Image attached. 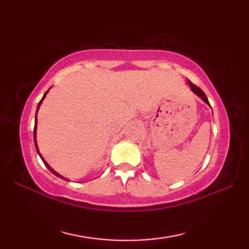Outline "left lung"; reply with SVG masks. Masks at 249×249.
<instances>
[{"instance_id": "1", "label": "left lung", "mask_w": 249, "mask_h": 249, "mask_svg": "<svg viewBox=\"0 0 249 249\" xmlns=\"http://www.w3.org/2000/svg\"><path fill=\"white\" fill-rule=\"evenodd\" d=\"M188 84H189L190 89H192V91H193L195 94H197L198 96H199L201 99H202L204 103H206V104H208V105H210L209 100H208V97H206V95L204 94V92L202 91V89H201L199 87L195 86V84H194L192 81H188Z\"/></svg>"}]
</instances>
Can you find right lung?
<instances>
[{"label": "right lung", "mask_w": 249, "mask_h": 249, "mask_svg": "<svg viewBox=\"0 0 249 249\" xmlns=\"http://www.w3.org/2000/svg\"><path fill=\"white\" fill-rule=\"evenodd\" d=\"M49 89H48V91H47L45 94H44V96H43V98H41L40 99V102L38 103V106H37V111H38V109H39V106L41 105V103H43V99L46 97V95H47V93H48L49 92ZM37 111H36V114H37ZM36 127H37V118H36V116H35V126H34V142H35V147H36V151H37V153H38V154H39V156H40V158H41V160H43L44 161V163H45V166L47 167V168H48L49 169V171L50 172H52V173H53L54 174V176H56V177H59V178H63V179H66L65 178H63L62 176H60V174L59 173H57L56 171H54L53 170V169H52L49 165H48V163H47L46 162V160H44V158H43V156H41L40 155V153H39V151H38V146H37V143H36Z\"/></svg>", "instance_id": "add662e5"}]
</instances>
